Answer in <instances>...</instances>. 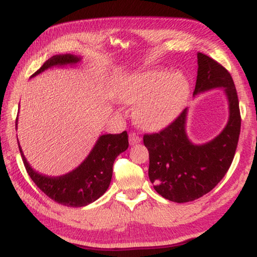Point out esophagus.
I'll return each instance as SVG.
<instances>
[{
    "label": "esophagus",
    "mask_w": 257,
    "mask_h": 257,
    "mask_svg": "<svg viewBox=\"0 0 257 257\" xmlns=\"http://www.w3.org/2000/svg\"><path fill=\"white\" fill-rule=\"evenodd\" d=\"M141 137L138 136V135L136 134V133H132L129 135V143L132 145H135V144H137V143H139L141 142Z\"/></svg>",
    "instance_id": "obj_1"
}]
</instances>
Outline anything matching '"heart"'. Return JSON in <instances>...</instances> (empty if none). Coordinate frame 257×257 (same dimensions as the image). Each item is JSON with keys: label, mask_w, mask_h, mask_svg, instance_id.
<instances>
[{"label": "heart", "mask_w": 257, "mask_h": 257, "mask_svg": "<svg viewBox=\"0 0 257 257\" xmlns=\"http://www.w3.org/2000/svg\"><path fill=\"white\" fill-rule=\"evenodd\" d=\"M189 92L187 78L180 72L162 69L145 71L128 78L119 96L125 103H137L135 118L143 128L155 130L175 118Z\"/></svg>", "instance_id": "b5f03b06"}]
</instances>
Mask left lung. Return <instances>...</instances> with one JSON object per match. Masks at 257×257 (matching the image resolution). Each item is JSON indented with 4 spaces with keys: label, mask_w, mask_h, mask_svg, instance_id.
I'll return each instance as SVG.
<instances>
[{
    "label": "left lung",
    "mask_w": 257,
    "mask_h": 257,
    "mask_svg": "<svg viewBox=\"0 0 257 257\" xmlns=\"http://www.w3.org/2000/svg\"><path fill=\"white\" fill-rule=\"evenodd\" d=\"M198 70L194 94L224 87L229 99L230 116L227 127L205 145H194L185 133L186 108L161 129L145 134L149 150V177L154 189L169 201L193 202L210 193L228 172L236 153L241 116L236 86L222 64L203 53H197Z\"/></svg>",
    "instance_id": "1"
}]
</instances>
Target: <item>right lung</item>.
I'll return each mask as SVG.
<instances>
[{
  "mask_svg": "<svg viewBox=\"0 0 257 257\" xmlns=\"http://www.w3.org/2000/svg\"><path fill=\"white\" fill-rule=\"evenodd\" d=\"M78 61L79 58L71 54L54 55L47 60L32 77L50 67L76 63ZM128 146L127 132L118 135H103L99 137L88 158L76 170L61 177H49L35 171L30 168L20 146L19 151L29 177L46 196L61 205L81 207L96 201L105 193L111 182L113 163L116 156L127 150Z\"/></svg>",
  "mask_w": 257,
  "mask_h": 257,
  "instance_id": "obj_1",
  "label": "right lung"
}]
</instances>
